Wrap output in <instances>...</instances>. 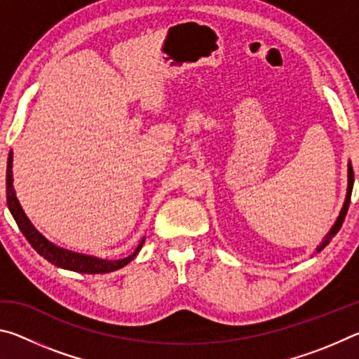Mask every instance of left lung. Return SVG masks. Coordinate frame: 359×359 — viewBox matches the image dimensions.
Returning <instances> with one entry per match:
<instances>
[{
	"label": "left lung",
	"instance_id": "1",
	"mask_svg": "<svg viewBox=\"0 0 359 359\" xmlns=\"http://www.w3.org/2000/svg\"><path fill=\"white\" fill-rule=\"evenodd\" d=\"M353 182H355V174H353V168H351V163H348V187H347V196H345V203H344V208L340 210V214L337 217L336 223L332 224V228L330 229V233L325 236V239L321 244L317 247V252H321L323 248L330 244V241L334 238V236L337 234V231L342 226V223L345 220V215H347V210H348V205H350V198H351V190H353Z\"/></svg>",
	"mask_w": 359,
	"mask_h": 359
}]
</instances>
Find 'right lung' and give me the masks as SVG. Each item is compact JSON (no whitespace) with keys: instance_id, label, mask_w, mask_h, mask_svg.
I'll return each mask as SVG.
<instances>
[{"instance_id":"obj_1","label":"right lung","mask_w":359,"mask_h":359,"mask_svg":"<svg viewBox=\"0 0 359 359\" xmlns=\"http://www.w3.org/2000/svg\"><path fill=\"white\" fill-rule=\"evenodd\" d=\"M12 151L8 158V171H6V194H8V208L11 210L12 217L17 223V226L22 231V234L25 236L27 241L32 244V247L38 252L41 257H44L48 263L55 264L57 267H63V269L74 271V272H82V274H106V272L117 271L120 267H123L130 263V261L136 257L139 250L142 248L144 239L137 248L133 252L130 257L123 259H100L96 257H90V255H82L76 253L71 250H66V248L57 247L52 244L50 241H47L44 236H42L38 229H36L32 222L28 220V217L23 212L19 199L15 196L14 185H12Z\"/></svg>"}]
</instances>
